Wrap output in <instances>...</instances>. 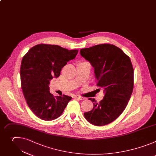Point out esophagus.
Returning a JSON list of instances; mask_svg holds the SVG:
<instances>
[{
    "mask_svg": "<svg viewBox=\"0 0 156 156\" xmlns=\"http://www.w3.org/2000/svg\"><path fill=\"white\" fill-rule=\"evenodd\" d=\"M74 98H77L78 100H84L85 98L82 97H80V96H78V95H76L74 97Z\"/></svg>",
    "mask_w": 156,
    "mask_h": 156,
    "instance_id": "1",
    "label": "esophagus"
}]
</instances>
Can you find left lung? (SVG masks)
<instances>
[{
    "mask_svg": "<svg viewBox=\"0 0 156 156\" xmlns=\"http://www.w3.org/2000/svg\"><path fill=\"white\" fill-rule=\"evenodd\" d=\"M80 55L94 68L97 86L105 97L99 103L90 98L93 108L83 115L96 126L115 120L126 109L133 88V68L130 58L111 44H100L80 49Z\"/></svg>",
    "mask_w": 156,
    "mask_h": 156,
    "instance_id": "obj_1",
    "label": "left lung"
}]
</instances>
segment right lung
<instances>
[{"label":"right lung","mask_w":156,"mask_h":156,"mask_svg":"<svg viewBox=\"0 0 156 156\" xmlns=\"http://www.w3.org/2000/svg\"><path fill=\"white\" fill-rule=\"evenodd\" d=\"M78 50H69L56 45L38 44L23 56L20 68L21 88L30 110L44 120H52L63 112L71 97H54L50 81L76 56Z\"/></svg>","instance_id":"add662e5"}]
</instances>
